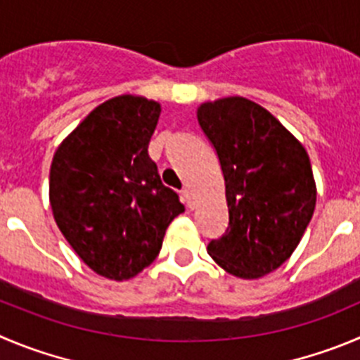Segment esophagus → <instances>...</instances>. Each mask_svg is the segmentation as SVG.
I'll use <instances>...</instances> for the list:
<instances>
[{
    "label": "esophagus",
    "instance_id": "1",
    "mask_svg": "<svg viewBox=\"0 0 360 360\" xmlns=\"http://www.w3.org/2000/svg\"><path fill=\"white\" fill-rule=\"evenodd\" d=\"M181 197H183V202L186 204L188 207H191V204H193V200H191V191H190V188L184 186L183 190H181Z\"/></svg>",
    "mask_w": 360,
    "mask_h": 360
}]
</instances>
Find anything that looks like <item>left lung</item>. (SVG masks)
Listing matches in <instances>:
<instances>
[{
  "instance_id": "left-lung-1",
  "label": "left lung",
  "mask_w": 360,
  "mask_h": 360,
  "mask_svg": "<svg viewBox=\"0 0 360 360\" xmlns=\"http://www.w3.org/2000/svg\"><path fill=\"white\" fill-rule=\"evenodd\" d=\"M197 119L217 150L229 210L226 233L207 243V254L236 277H263L293 254L314 213L307 153L270 112L245 97L204 103Z\"/></svg>"
}]
</instances>
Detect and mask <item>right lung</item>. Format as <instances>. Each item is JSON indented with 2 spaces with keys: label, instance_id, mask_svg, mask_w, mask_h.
Wrapping results in <instances>:
<instances>
[{
  "label": "right lung",
  "instance_id": "right-lung-1",
  "mask_svg": "<svg viewBox=\"0 0 360 360\" xmlns=\"http://www.w3.org/2000/svg\"><path fill=\"white\" fill-rule=\"evenodd\" d=\"M160 104L119 96L99 104L56 149L49 200L56 226L86 266L124 281L160 254L183 213L149 158Z\"/></svg>",
  "mask_w": 360,
  "mask_h": 360
}]
</instances>
